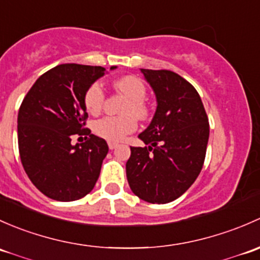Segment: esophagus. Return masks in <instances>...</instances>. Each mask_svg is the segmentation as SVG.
Here are the masks:
<instances>
[{
  "label": "esophagus",
  "instance_id": "1",
  "mask_svg": "<svg viewBox=\"0 0 260 260\" xmlns=\"http://www.w3.org/2000/svg\"><path fill=\"white\" fill-rule=\"evenodd\" d=\"M108 145H109V149H110V150H114L115 148H117V144L116 143H112V141H109Z\"/></svg>",
  "mask_w": 260,
  "mask_h": 260
}]
</instances>
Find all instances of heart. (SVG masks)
<instances>
[{"label":"heart","mask_w":260,"mask_h":260,"mask_svg":"<svg viewBox=\"0 0 260 260\" xmlns=\"http://www.w3.org/2000/svg\"><path fill=\"white\" fill-rule=\"evenodd\" d=\"M115 89L124 93L129 101L125 105L122 116H106L98 120L93 124V133L105 140L119 143L124 140L125 136L134 133L138 126V120L134 116L145 117L148 114L144 99L146 96V86L139 77L124 76L114 82ZM105 100V91L100 82H93L86 90L84 96V104L87 112L98 115L101 111Z\"/></svg>","instance_id":"1"}]
</instances>
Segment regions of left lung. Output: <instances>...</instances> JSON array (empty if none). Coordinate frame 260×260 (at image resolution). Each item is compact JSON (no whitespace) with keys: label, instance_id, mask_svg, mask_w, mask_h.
Listing matches in <instances>:
<instances>
[{"label":"left lung","instance_id":"8db88e82","mask_svg":"<svg viewBox=\"0 0 260 260\" xmlns=\"http://www.w3.org/2000/svg\"><path fill=\"white\" fill-rule=\"evenodd\" d=\"M156 98V110L139 139L148 146H130L126 178L130 189L152 204L178 199L197 180L204 164L209 121L198 91L169 70L140 69Z\"/></svg>","mask_w":260,"mask_h":260}]
</instances>
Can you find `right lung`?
I'll use <instances>...</instances> for the list:
<instances>
[{
  "mask_svg": "<svg viewBox=\"0 0 260 260\" xmlns=\"http://www.w3.org/2000/svg\"><path fill=\"white\" fill-rule=\"evenodd\" d=\"M116 66H111L115 70ZM106 74L101 66L62 63L36 80L21 104L17 117L21 162L35 186L58 202L89 194L100 175L109 146L84 129L87 119L84 96ZM89 136L72 146L74 135Z\"/></svg>",
  "mask_w": 260,
  "mask_h": 260,
  "instance_id": "add662e5",
  "label": "right lung"
}]
</instances>
